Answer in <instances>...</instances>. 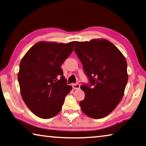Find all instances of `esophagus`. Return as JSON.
<instances>
[{"instance_id":"34e87169","label":"esophagus","mask_w":146,"mask_h":146,"mask_svg":"<svg viewBox=\"0 0 146 146\" xmlns=\"http://www.w3.org/2000/svg\"><path fill=\"white\" fill-rule=\"evenodd\" d=\"M72 86H73V88L75 90H78L80 88V84H73Z\"/></svg>"}]
</instances>
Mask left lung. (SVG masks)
<instances>
[{"mask_svg":"<svg viewBox=\"0 0 146 146\" xmlns=\"http://www.w3.org/2000/svg\"><path fill=\"white\" fill-rule=\"evenodd\" d=\"M74 50L90 80V85L80 86L85 93L79 103L80 108L92 118H103L123 98L128 81L125 58L114 44L104 39L76 41Z\"/></svg>","mask_w":146,"mask_h":146,"instance_id":"left-lung-1","label":"left lung"}]
</instances>
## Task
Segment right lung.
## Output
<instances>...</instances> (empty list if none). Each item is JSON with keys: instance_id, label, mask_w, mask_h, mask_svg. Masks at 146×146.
I'll return each mask as SVG.
<instances>
[{"instance_id": "obj_1", "label": "right lung", "mask_w": 146, "mask_h": 146, "mask_svg": "<svg viewBox=\"0 0 146 146\" xmlns=\"http://www.w3.org/2000/svg\"><path fill=\"white\" fill-rule=\"evenodd\" d=\"M75 41H40L28 50L18 73L23 100L37 116L48 119L58 114L72 86L67 84L60 66L73 52Z\"/></svg>"}]
</instances>
